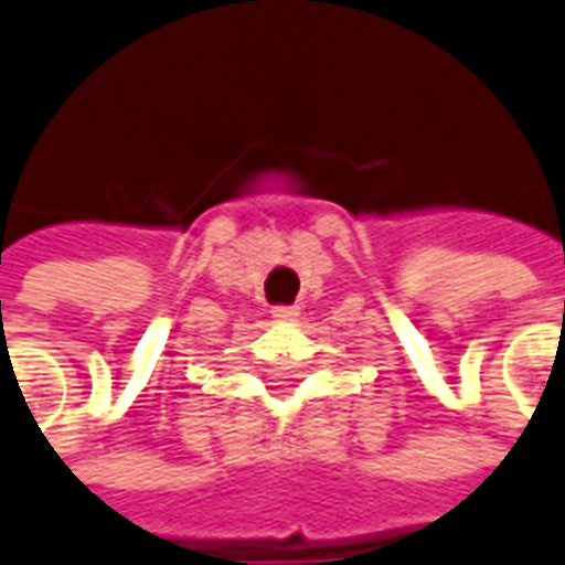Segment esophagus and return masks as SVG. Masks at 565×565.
<instances>
[{"mask_svg":"<svg viewBox=\"0 0 565 565\" xmlns=\"http://www.w3.org/2000/svg\"><path fill=\"white\" fill-rule=\"evenodd\" d=\"M273 317L275 320H296L299 317V308H273Z\"/></svg>","mask_w":565,"mask_h":565,"instance_id":"obj_1","label":"esophagus"}]
</instances>
